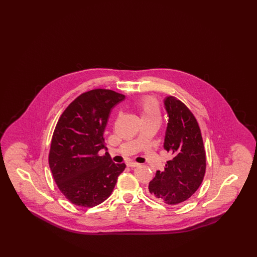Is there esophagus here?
<instances>
[{"instance_id":"obj_1","label":"esophagus","mask_w":257,"mask_h":257,"mask_svg":"<svg viewBox=\"0 0 257 257\" xmlns=\"http://www.w3.org/2000/svg\"><path fill=\"white\" fill-rule=\"evenodd\" d=\"M127 166H128V167H131V168H136V167H139L140 164H138V163H136V162H128V163H127Z\"/></svg>"}]
</instances>
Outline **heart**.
I'll return each mask as SVG.
<instances>
[{"label": "heart", "instance_id": "heart-1", "mask_svg": "<svg viewBox=\"0 0 257 257\" xmlns=\"http://www.w3.org/2000/svg\"><path fill=\"white\" fill-rule=\"evenodd\" d=\"M142 120L157 118L160 119V109L157 101L152 97L143 98L138 102Z\"/></svg>", "mask_w": 257, "mask_h": 257}]
</instances>
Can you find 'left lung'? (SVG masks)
<instances>
[{"label": "left lung", "instance_id": "left-lung-1", "mask_svg": "<svg viewBox=\"0 0 257 257\" xmlns=\"http://www.w3.org/2000/svg\"><path fill=\"white\" fill-rule=\"evenodd\" d=\"M168 113L164 148L171 154L165 170L156 171L149 182V193L168 204H178L196 193L203 180L206 155L194 114L180 100L164 99Z\"/></svg>", "mask_w": 257, "mask_h": 257}]
</instances>
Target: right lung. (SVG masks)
Wrapping results in <instances>:
<instances>
[{"label":"right lung","instance_id":"add662e5","mask_svg":"<svg viewBox=\"0 0 257 257\" xmlns=\"http://www.w3.org/2000/svg\"><path fill=\"white\" fill-rule=\"evenodd\" d=\"M125 96L110 89H92L76 98L55 128L49 166L60 191L75 205L93 207L110 196L126 165L114 164L103 134L110 111Z\"/></svg>","mask_w":257,"mask_h":257}]
</instances>
